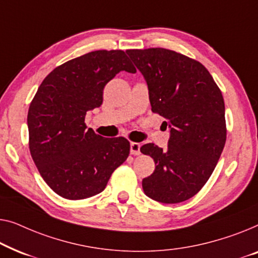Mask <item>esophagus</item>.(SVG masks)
I'll list each match as a JSON object with an SVG mask.
<instances>
[{
  "label": "esophagus",
  "mask_w": 258,
  "mask_h": 258,
  "mask_svg": "<svg viewBox=\"0 0 258 258\" xmlns=\"http://www.w3.org/2000/svg\"><path fill=\"white\" fill-rule=\"evenodd\" d=\"M131 154H133V155L140 154V144L131 143Z\"/></svg>",
  "instance_id": "esophagus-1"
}]
</instances>
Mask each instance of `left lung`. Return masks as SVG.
<instances>
[{"instance_id":"8db88e82","label":"left lung","mask_w":258,"mask_h":258,"mask_svg":"<svg viewBox=\"0 0 258 258\" xmlns=\"http://www.w3.org/2000/svg\"><path fill=\"white\" fill-rule=\"evenodd\" d=\"M144 75L152 112L170 127L166 150L146 144L155 169L143 180L148 198L179 203L201 190L215 169L227 139L224 100L200 61L164 48L127 50Z\"/></svg>"}]
</instances>
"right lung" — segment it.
Returning <instances> with one entry per match:
<instances>
[{
    "mask_svg": "<svg viewBox=\"0 0 258 258\" xmlns=\"http://www.w3.org/2000/svg\"><path fill=\"white\" fill-rule=\"evenodd\" d=\"M137 70L122 50H98L50 72L28 111L29 150L46 184L68 200L91 198L106 187L130 154V141L86 128V112L103 104L105 85Z\"/></svg>",
    "mask_w": 258,
    "mask_h": 258,
    "instance_id": "add662e5",
    "label": "right lung"
}]
</instances>
